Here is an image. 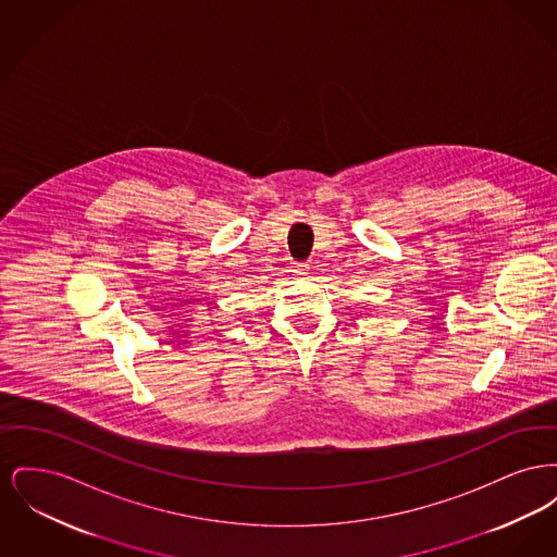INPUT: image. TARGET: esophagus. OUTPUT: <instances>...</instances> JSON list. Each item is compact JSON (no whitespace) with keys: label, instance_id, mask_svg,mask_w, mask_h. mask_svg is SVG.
Here are the masks:
<instances>
[{"label":"esophagus","instance_id":"34e87169","mask_svg":"<svg viewBox=\"0 0 557 557\" xmlns=\"http://www.w3.org/2000/svg\"><path fill=\"white\" fill-rule=\"evenodd\" d=\"M298 271H300V273H302V275H305V273H307V271H309V265H305V263H300V265H298Z\"/></svg>","mask_w":557,"mask_h":557}]
</instances>
